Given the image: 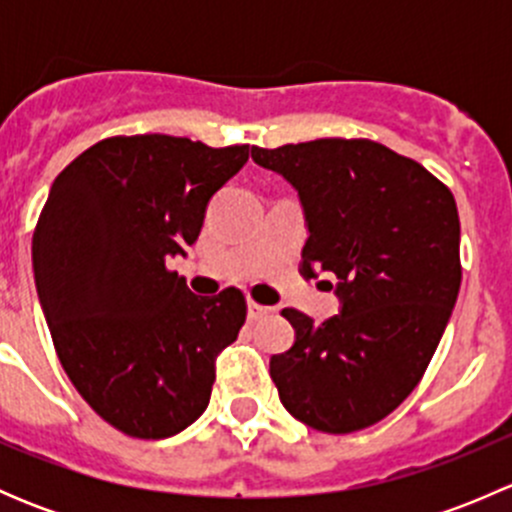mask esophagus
I'll use <instances>...</instances> for the list:
<instances>
[{
  "mask_svg": "<svg viewBox=\"0 0 512 512\" xmlns=\"http://www.w3.org/2000/svg\"><path fill=\"white\" fill-rule=\"evenodd\" d=\"M272 312H275V309L267 307V304H260V302H250V304H247V317H250L252 322H257V319L267 317V314H272Z\"/></svg>",
  "mask_w": 512,
  "mask_h": 512,
  "instance_id": "esophagus-1",
  "label": "esophagus"
}]
</instances>
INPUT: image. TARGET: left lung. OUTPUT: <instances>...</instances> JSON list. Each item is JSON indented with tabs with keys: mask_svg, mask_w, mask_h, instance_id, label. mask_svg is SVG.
Segmentation results:
<instances>
[{
	"mask_svg": "<svg viewBox=\"0 0 512 512\" xmlns=\"http://www.w3.org/2000/svg\"><path fill=\"white\" fill-rule=\"evenodd\" d=\"M252 160L297 190L309 230L302 275L332 272L342 302L322 324L282 309L294 344L270 359L280 401L324 433L374 426L416 389L451 319L461 289L453 193L366 138L252 146Z\"/></svg>",
	"mask_w": 512,
	"mask_h": 512,
	"instance_id": "left-lung-1",
	"label": "left lung"
}]
</instances>
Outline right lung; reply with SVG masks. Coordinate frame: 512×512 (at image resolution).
Returning <instances> with one entry per match:
<instances>
[{
  "mask_svg": "<svg viewBox=\"0 0 512 512\" xmlns=\"http://www.w3.org/2000/svg\"><path fill=\"white\" fill-rule=\"evenodd\" d=\"M250 146L146 133L103 138L49 190L32 260L54 349L86 404L133 438H168L205 409L215 359L245 324V294L198 297L185 255L210 198Z\"/></svg>",
  "mask_w": 512,
  "mask_h": 512,
  "instance_id": "right-lung-1",
  "label": "right lung"
}]
</instances>
